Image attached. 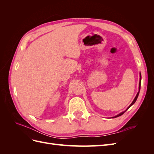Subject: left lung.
Instances as JSON below:
<instances>
[{
	"label": "left lung",
	"instance_id": "8db88e82",
	"mask_svg": "<svg viewBox=\"0 0 154 154\" xmlns=\"http://www.w3.org/2000/svg\"><path fill=\"white\" fill-rule=\"evenodd\" d=\"M141 73H140V78H139V91H138V92L137 93V94H136V96L135 97V98H134V100H133V101L132 102V103L130 104L128 106V108L126 109L125 111H123V112H121V113H119V114H118V115H116V116H114V117H112V118H117V117H119V116H122V115H123L126 111H127L130 106H132L134 103H135V102L136 101V100H137V97H138V96H139V91H140V88H141Z\"/></svg>",
	"mask_w": 154,
	"mask_h": 154
}]
</instances>
